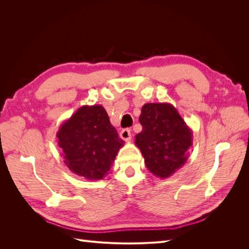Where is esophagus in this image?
<instances>
[{"label":"esophagus","mask_w":249,"mask_h":249,"mask_svg":"<svg viewBox=\"0 0 249 249\" xmlns=\"http://www.w3.org/2000/svg\"><path fill=\"white\" fill-rule=\"evenodd\" d=\"M119 136L124 141H130L132 138V134H131V130L129 129H124L122 132L119 133Z\"/></svg>","instance_id":"34e87169"}]
</instances>
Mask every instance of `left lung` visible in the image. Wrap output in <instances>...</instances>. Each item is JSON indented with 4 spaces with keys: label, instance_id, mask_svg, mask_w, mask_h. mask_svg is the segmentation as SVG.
I'll list each match as a JSON object with an SVG mask.
<instances>
[{
    "label": "left lung",
    "instance_id": "left-lung-1",
    "mask_svg": "<svg viewBox=\"0 0 249 249\" xmlns=\"http://www.w3.org/2000/svg\"><path fill=\"white\" fill-rule=\"evenodd\" d=\"M142 131L135 136L147 169L161 178H168L185 164L192 145V131L167 103H148L141 109Z\"/></svg>",
    "mask_w": 249,
    "mask_h": 249
}]
</instances>
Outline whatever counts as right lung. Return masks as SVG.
<instances>
[{
  "instance_id": "add662e5",
  "label": "right lung",
  "mask_w": 249,
  "mask_h": 249,
  "mask_svg": "<svg viewBox=\"0 0 249 249\" xmlns=\"http://www.w3.org/2000/svg\"><path fill=\"white\" fill-rule=\"evenodd\" d=\"M57 138L66 166L91 180L102 179L107 175L124 143L101 105L78 109L60 126Z\"/></svg>"
}]
</instances>
